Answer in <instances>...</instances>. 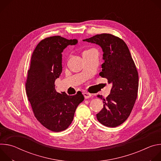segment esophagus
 <instances>
[{"instance_id": "1", "label": "esophagus", "mask_w": 161, "mask_h": 161, "mask_svg": "<svg viewBox=\"0 0 161 161\" xmlns=\"http://www.w3.org/2000/svg\"><path fill=\"white\" fill-rule=\"evenodd\" d=\"M83 96H84L85 99H88L92 96V94H90V93H88V92H84Z\"/></svg>"}]
</instances>
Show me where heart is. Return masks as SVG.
<instances>
[{
  "label": "heart",
  "instance_id": "b5f03b06",
  "mask_svg": "<svg viewBox=\"0 0 161 161\" xmlns=\"http://www.w3.org/2000/svg\"><path fill=\"white\" fill-rule=\"evenodd\" d=\"M87 51H88V50H87ZM85 52H86V51H85Z\"/></svg>",
  "mask_w": 161,
  "mask_h": 161
}]
</instances>
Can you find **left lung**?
I'll return each instance as SVG.
<instances>
[{
    "instance_id": "left-lung-1",
    "label": "left lung",
    "mask_w": 161,
    "mask_h": 161,
    "mask_svg": "<svg viewBox=\"0 0 161 161\" xmlns=\"http://www.w3.org/2000/svg\"><path fill=\"white\" fill-rule=\"evenodd\" d=\"M95 43L103 49L102 71L99 75L112 84L111 93L106 97L98 95L104 107L97 119L103 125L115 127L129 117L138 91V73L125 42L110 34H101L83 40Z\"/></svg>"
}]
</instances>
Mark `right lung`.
Wrapping results in <instances>:
<instances>
[{
  "mask_svg": "<svg viewBox=\"0 0 161 161\" xmlns=\"http://www.w3.org/2000/svg\"><path fill=\"white\" fill-rule=\"evenodd\" d=\"M77 39H67L60 36L47 37L36 47L25 83L28 100L35 117L47 129L60 132L73 120L76 108L84 100L81 93L68 96L57 92L55 80L62 71V52Z\"/></svg>",
  "mask_w": 161,
  "mask_h": 161,
  "instance_id": "obj_1",
  "label": "right lung"
}]
</instances>
